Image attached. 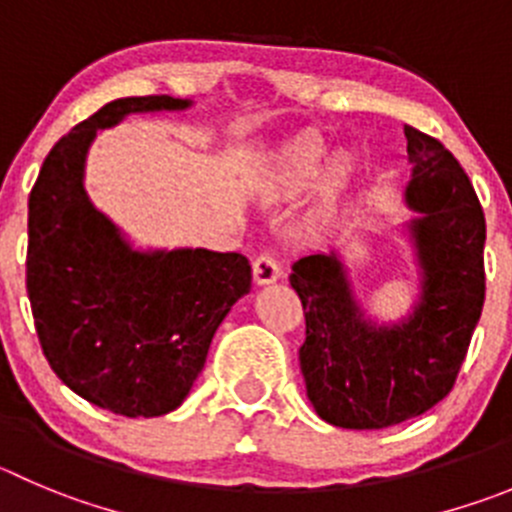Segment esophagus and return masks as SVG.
I'll use <instances>...</instances> for the list:
<instances>
[{
	"mask_svg": "<svg viewBox=\"0 0 512 512\" xmlns=\"http://www.w3.org/2000/svg\"><path fill=\"white\" fill-rule=\"evenodd\" d=\"M252 278H255V285H272L283 278V267L278 265V260L272 255H260L252 265Z\"/></svg>",
	"mask_w": 512,
	"mask_h": 512,
	"instance_id": "obj_1",
	"label": "esophagus"
}]
</instances>
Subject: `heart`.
<instances>
[{
    "label": "heart",
    "mask_w": 512,
    "mask_h": 512,
    "mask_svg": "<svg viewBox=\"0 0 512 512\" xmlns=\"http://www.w3.org/2000/svg\"><path fill=\"white\" fill-rule=\"evenodd\" d=\"M346 169V159L341 154L331 156V148L323 138H293L272 154L270 164L260 176V194L267 202L293 199L321 179V199L328 202L341 186Z\"/></svg>",
    "instance_id": "heart-1"
}]
</instances>
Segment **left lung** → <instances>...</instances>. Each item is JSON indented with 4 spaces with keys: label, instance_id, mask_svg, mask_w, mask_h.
<instances>
[{
    "label": "left lung",
    "instance_id": "obj_1",
    "mask_svg": "<svg viewBox=\"0 0 512 512\" xmlns=\"http://www.w3.org/2000/svg\"><path fill=\"white\" fill-rule=\"evenodd\" d=\"M409 181L401 224L417 267V298L396 321L366 313L346 257L331 247L293 265L305 310L300 371L315 414L343 429H384L450 394L485 303V214L460 161L404 126Z\"/></svg>",
    "mask_w": 512,
    "mask_h": 512
}]
</instances>
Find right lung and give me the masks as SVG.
<instances>
[{"mask_svg": "<svg viewBox=\"0 0 512 512\" xmlns=\"http://www.w3.org/2000/svg\"><path fill=\"white\" fill-rule=\"evenodd\" d=\"M191 105L171 95L105 103L52 146L30 194L27 293L42 351L68 389L123 417L181 407L219 323L252 285L237 252L136 247L85 191L98 131Z\"/></svg>", "mask_w": 512, "mask_h": 512, "instance_id": "right-lung-1", "label": "right lung"}]
</instances>
